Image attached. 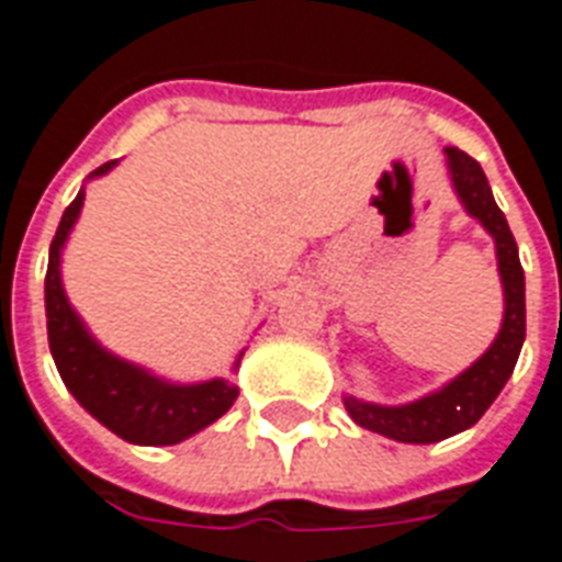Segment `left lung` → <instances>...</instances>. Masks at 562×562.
Returning a JSON list of instances; mask_svg holds the SVG:
<instances>
[{"mask_svg": "<svg viewBox=\"0 0 562 562\" xmlns=\"http://www.w3.org/2000/svg\"><path fill=\"white\" fill-rule=\"evenodd\" d=\"M446 168L463 210L494 237L496 270H499V282H503L499 334L475 364H470L442 389L430 391L418 401L385 406V403L358 401L352 394L342 397L346 413L358 427L397 439V442H413V446H430V442L448 439L479 422L512 376L524 337H527L524 268H520L518 244L508 232L503 210L496 207L482 165L467 156L463 149L446 147Z\"/></svg>", "mask_w": 562, "mask_h": 562, "instance_id": "obj_1", "label": "left lung"}]
</instances>
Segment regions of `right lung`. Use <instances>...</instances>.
Segmentation results:
<instances>
[{
    "mask_svg": "<svg viewBox=\"0 0 562 562\" xmlns=\"http://www.w3.org/2000/svg\"><path fill=\"white\" fill-rule=\"evenodd\" d=\"M114 165L116 161H104L87 180L104 177ZM83 195L87 186H80L78 198L68 204L59 220L47 258V277H44L47 340H50L56 370L66 389L75 394V401L111 434L132 446H177L228 413L240 389L232 379L222 376L207 382L161 379L147 367L132 364L111 349H104L92 337L63 289V249L80 216ZM244 352L237 355L232 370L240 367Z\"/></svg>",
    "mask_w": 562,
    "mask_h": 562,
    "instance_id": "1",
    "label": "right lung"
}]
</instances>
